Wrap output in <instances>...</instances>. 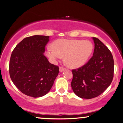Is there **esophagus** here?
<instances>
[{
    "label": "esophagus",
    "instance_id": "obj_1",
    "mask_svg": "<svg viewBox=\"0 0 123 123\" xmlns=\"http://www.w3.org/2000/svg\"><path fill=\"white\" fill-rule=\"evenodd\" d=\"M65 68L63 67H60V72H62L63 71L65 70Z\"/></svg>",
    "mask_w": 123,
    "mask_h": 123
}]
</instances>
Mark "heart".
<instances>
[{
	"label": "heart",
	"instance_id": "1",
	"mask_svg": "<svg viewBox=\"0 0 123 123\" xmlns=\"http://www.w3.org/2000/svg\"><path fill=\"white\" fill-rule=\"evenodd\" d=\"M52 46L46 49V56L53 63L64 56L69 68L77 69L88 61L94 50L92 43L88 40L58 39L54 41Z\"/></svg>",
	"mask_w": 123,
	"mask_h": 123
}]
</instances>
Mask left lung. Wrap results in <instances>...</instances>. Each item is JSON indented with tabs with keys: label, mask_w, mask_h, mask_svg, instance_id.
<instances>
[{
	"label": "left lung",
	"mask_w": 123,
	"mask_h": 123,
	"mask_svg": "<svg viewBox=\"0 0 123 123\" xmlns=\"http://www.w3.org/2000/svg\"><path fill=\"white\" fill-rule=\"evenodd\" d=\"M92 39V57L86 64L72 70L71 88L76 95L83 99L100 95L111 85L113 77L114 61L111 52L98 38Z\"/></svg>",
	"instance_id": "obj_1"
}]
</instances>
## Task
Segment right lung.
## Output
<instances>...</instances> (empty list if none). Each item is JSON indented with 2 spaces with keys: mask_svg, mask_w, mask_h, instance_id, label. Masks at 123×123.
<instances>
[{
  "mask_svg": "<svg viewBox=\"0 0 123 123\" xmlns=\"http://www.w3.org/2000/svg\"><path fill=\"white\" fill-rule=\"evenodd\" d=\"M49 36L26 37L12 53L9 71L14 85L26 95L38 98L50 91L59 73L58 66L45 56V47Z\"/></svg>",
  "mask_w": 123,
  "mask_h": 123,
  "instance_id": "obj_1",
  "label": "right lung"
}]
</instances>
